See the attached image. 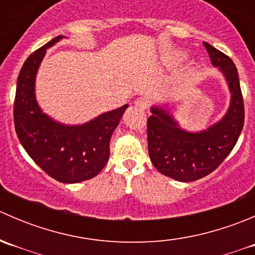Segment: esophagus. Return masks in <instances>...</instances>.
I'll return each mask as SVG.
<instances>
[{"mask_svg":"<svg viewBox=\"0 0 255 255\" xmlns=\"http://www.w3.org/2000/svg\"><path fill=\"white\" fill-rule=\"evenodd\" d=\"M134 105L137 109L142 110V111H144V110H146L149 107V105H150V101H149L146 97H140V99H137L134 101Z\"/></svg>","mask_w":255,"mask_h":255,"instance_id":"obj_1","label":"esophagus"}]
</instances>
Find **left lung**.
Returning <instances> with one entry per match:
<instances>
[{
    "label": "left lung",
    "instance_id": "8db88e82",
    "mask_svg": "<svg viewBox=\"0 0 255 255\" xmlns=\"http://www.w3.org/2000/svg\"><path fill=\"white\" fill-rule=\"evenodd\" d=\"M204 45L230 87L231 104L225 117L206 130L187 132L168 111L154 106L146 123L151 163L159 173L177 181H195L216 170L235 148L244 125L243 96L235 63L208 43Z\"/></svg>",
    "mask_w": 255,
    "mask_h": 255
}]
</instances>
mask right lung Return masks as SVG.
Segmentation results:
<instances>
[{"label": "right lung", "instance_id": "add662e5", "mask_svg": "<svg viewBox=\"0 0 255 255\" xmlns=\"http://www.w3.org/2000/svg\"><path fill=\"white\" fill-rule=\"evenodd\" d=\"M55 37L23 64L17 79L13 120L17 137L28 155L49 176L75 184L96 176L110 158V139L128 105L105 112L81 126L55 122L42 112L34 94L35 75Z\"/></svg>", "mask_w": 255, "mask_h": 255}]
</instances>
